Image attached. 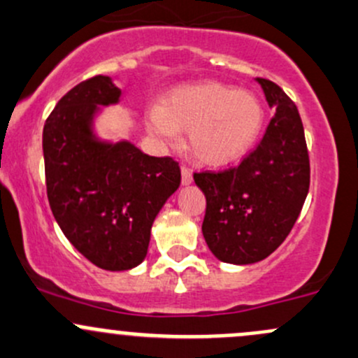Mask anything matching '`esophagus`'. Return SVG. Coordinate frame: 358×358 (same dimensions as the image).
<instances>
[{"mask_svg":"<svg viewBox=\"0 0 358 358\" xmlns=\"http://www.w3.org/2000/svg\"><path fill=\"white\" fill-rule=\"evenodd\" d=\"M192 169L187 166H182V183L183 185H190L192 183Z\"/></svg>","mask_w":358,"mask_h":358,"instance_id":"obj_1","label":"esophagus"}]
</instances>
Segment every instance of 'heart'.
<instances>
[{
    "mask_svg": "<svg viewBox=\"0 0 358 358\" xmlns=\"http://www.w3.org/2000/svg\"><path fill=\"white\" fill-rule=\"evenodd\" d=\"M154 137L175 142L178 129L189 131L194 156L208 164H228L254 145L264 125V108L250 92L223 85H194L175 90L164 108L145 115Z\"/></svg>",
    "mask_w": 358,
    "mask_h": 358,
    "instance_id": "1",
    "label": "heart"
}]
</instances>
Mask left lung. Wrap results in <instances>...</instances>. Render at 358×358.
Segmentation results:
<instances>
[{
  "label": "left lung",
  "mask_w": 358,
  "mask_h": 358,
  "mask_svg": "<svg viewBox=\"0 0 358 358\" xmlns=\"http://www.w3.org/2000/svg\"><path fill=\"white\" fill-rule=\"evenodd\" d=\"M276 113L257 148L238 166L194 173L206 195L202 233L220 261L252 264L273 254L292 231L310 185L302 120L280 85L257 78Z\"/></svg>",
  "instance_id": "obj_1"
}]
</instances>
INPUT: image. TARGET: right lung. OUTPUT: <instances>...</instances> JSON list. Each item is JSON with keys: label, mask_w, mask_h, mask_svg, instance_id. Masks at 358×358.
Listing matches in <instances>:
<instances>
[{"label": "right lung", "mask_w": 358, "mask_h": 358, "mask_svg": "<svg viewBox=\"0 0 358 358\" xmlns=\"http://www.w3.org/2000/svg\"><path fill=\"white\" fill-rule=\"evenodd\" d=\"M120 96L110 77L87 78L58 101L43 130L52 216L71 245L106 271H127L144 261L154 220L182 182L173 157L96 137L97 110L116 104Z\"/></svg>", "instance_id": "add662e5"}]
</instances>
